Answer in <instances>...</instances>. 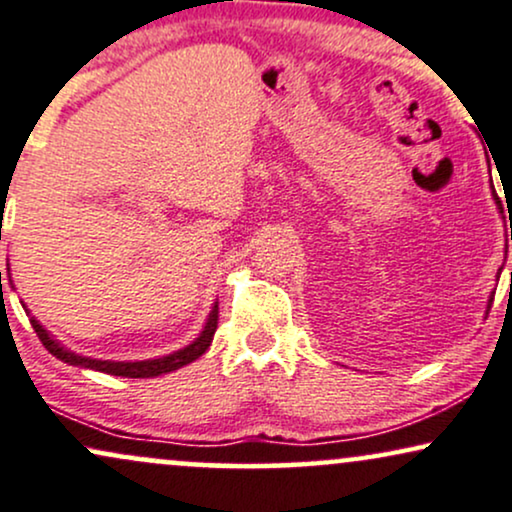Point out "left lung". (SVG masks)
I'll return each mask as SVG.
<instances>
[{
    "label": "left lung",
    "mask_w": 512,
    "mask_h": 512,
    "mask_svg": "<svg viewBox=\"0 0 512 512\" xmlns=\"http://www.w3.org/2000/svg\"><path fill=\"white\" fill-rule=\"evenodd\" d=\"M496 205H498V209H501V212H503V207H501V200H498V197H496ZM510 238H512V233H510ZM512 276V274H510ZM491 303H494V300H491ZM491 307V305H489Z\"/></svg>",
    "instance_id": "1"
}]
</instances>
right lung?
I'll list each match as a JSON object with an SVG mask.
<instances>
[{"instance_id": "add662e5", "label": "right lung", "mask_w": 512, "mask_h": 512, "mask_svg": "<svg viewBox=\"0 0 512 512\" xmlns=\"http://www.w3.org/2000/svg\"><path fill=\"white\" fill-rule=\"evenodd\" d=\"M0 288H2V272H0ZM30 324H33L35 334H38L42 346H45L54 357H59L61 362H69V365H76L83 369H95V372L114 374V377L147 379V377H159V374H166V372H174V369L183 367V365H190V362L197 360V357L205 353V350L209 348V343H212L214 331H217V324H219V303H214L212 312H209V317H207L205 329H202V334L197 336L190 346L176 350V353H171V355L157 357V360H140V362L95 360V357H83L78 353H71L69 348H64L59 341H54V338L47 334V329H42V324L38 322V319L30 317Z\"/></svg>"}]
</instances>
